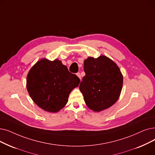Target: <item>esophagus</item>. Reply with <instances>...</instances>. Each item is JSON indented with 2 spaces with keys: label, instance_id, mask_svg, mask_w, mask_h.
<instances>
[{
  "label": "esophagus",
  "instance_id": "esophagus-1",
  "mask_svg": "<svg viewBox=\"0 0 155 155\" xmlns=\"http://www.w3.org/2000/svg\"><path fill=\"white\" fill-rule=\"evenodd\" d=\"M77 76L80 80H81V75H80V73H77Z\"/></svg>",
  "mask_w": 155,
  "mask_h": 155
}]
</instances>
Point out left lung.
Returning a JSON list of instances; mask_svg holds the SVG:
<instances>
[{
	"mask_svg": "<svg viewBox=\"0 0 155 155\" xmlns=\"http://www.w3.org/2000/svg\"><path fill=\"white\" fill-rule=\"evenodd\" d=\"M85 75L79 88L89 108L99 112L111 107L118 99L123 76L118 66L105 56L89 57L84 63Z\"/></svg>",
	"mask_w": 155,
	"mask_h": 155,
	"instance_id": "1",
	"label": "left lung"
}]
</instances>
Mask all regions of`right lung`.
I'll use <instances>...</instances> for the list:
<instances>
[{
  "label": "right lung",
  "mask_w": 155,
  "mask_h": 155,
  "mask_svg": "<svg viewBox=\"0 0 155 155\" xmlns=\"http://www.w3.org/2000/svg\"><path fill=\"white\" fill-rule=\"evenodd\" d=\"M79 78L69 72L58 59H42L30 69L26 77V88L32 100L46 111L56 113L66 104Z\"/></svg>",
  "instance_id": "obj_1"
}]
</instances>
